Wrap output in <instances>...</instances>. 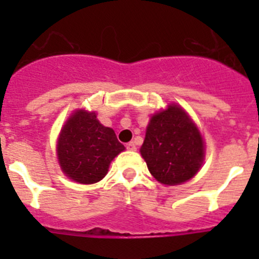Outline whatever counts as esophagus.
<instances>
[{
  "label": "esophagus",
  "instance_id": "esophagus-1",
  "mask_svg": "<svg viewBox=\"0 0 259 259\" xmlns=\"http://www.w3.org/2000/svg\"><path fill=\"white\" fill-rule=\"evenodd\" d=\"M125 148H127L128 150H136V144H135L134 141H131V143H128L127 145H125Z\"/></svg>",
  "mask_w": 259,
  "mask_h": 259
}]
</instances>
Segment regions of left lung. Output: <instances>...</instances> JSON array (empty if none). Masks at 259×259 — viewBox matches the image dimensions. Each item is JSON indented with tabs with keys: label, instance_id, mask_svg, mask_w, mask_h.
Returning a JSON list of instances; mask_svg holds the SVG:
<instances>
[{
	"label": "left lung",
	"instance_id": "1",
	"mask_svg": "<svg viewBox=\"0 0 259 259\" xmlns=\"http://www.w3.org/2000/svg\"><path fill=\"white\" fill-rule=\"evenodd\" d=\"M140 152L158 182L182 184L200 170L203 140L184 110L170 105L152 116Z\"/></svg>",
	"mask_w": 259,
	"mask_h": 259
}]
</instances>
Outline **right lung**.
Instances as JSON below:
<instances>
[{
	"mask_svg": "<svg viewBox=\"0 0 259 259\" xmlns=\"http://www.w3.org/2000/svg\"><path fill=\"white\" fill-rule=\"evenodd\" d=\"M57 150L62 170L70 179L93 184L106 175L110 162L124 145L111 128L98 122L96 113L77 110L62 128Z\"/></svg>",
	"mask_w": 259,
	"mask_h": 259,
	"instance_id": "1",
	"label": "right lung"
}]
</instances>
